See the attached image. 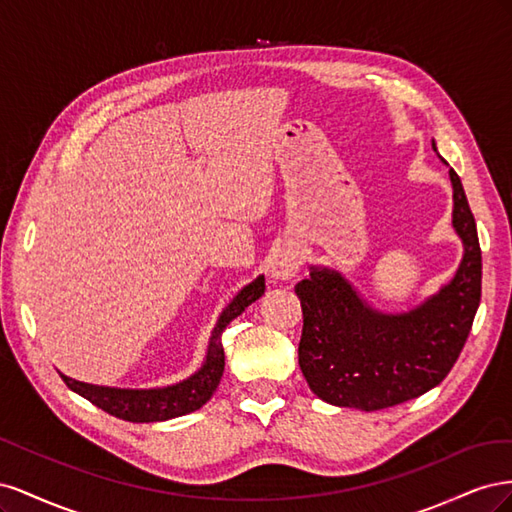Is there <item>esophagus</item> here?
Segmentation results:
<instances>
[{
    "label": "esophagus",
    "mask_w": 512,
    "mask_h": 512,
    "mask_svg": "<svg viewBox=\"0 0 512 512\" xmlns=\"http://www.w3.org/2000/svg\"><path fill=\"white\" fill-rule=\"evenodd\" d=\"M303 267V254L297 245H282L271 258L269 271L275 277V280H288V277H294Z\"/></svg>",
    "instance_id": "obj_1"
}]
</instances>
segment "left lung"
Masks as SVG:
<instances>
[{
	"label": "left lung",
	"instance_id": "left-lung-1",
	"mask_svg": "<svg viewBox=\"0 0 512 512\" xmlns=\"http://www.w3.org/2000/svg\"><path fill=\"white\" fill-rule=\"evenodd\" d=\"M453 181V226L463 260L436 297L408 314L386 316L363 305L342 275L312 269L294 286L303 309L299 365L320 399L374 412L438 386L457 363L480 303L483 258L459 175Z\"/></svg>",
	"mask_w": 512,
	"mask_h": 512
}]
</instances>
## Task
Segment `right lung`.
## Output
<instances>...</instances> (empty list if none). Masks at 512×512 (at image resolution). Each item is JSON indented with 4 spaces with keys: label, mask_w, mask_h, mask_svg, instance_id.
Returning a JSON list of instances; mask_svg holds the SVG:
<instances>
[{
    "label": "right lung",
    "mask_w": 512,
    "mask_h": 512,
    "mask_svg": "<svg viewBox=\"0 0 512 512\" xmlns=\"http://www.w3.org/2000/svg\"><path fill=\"white\" fill-rule=\"evenodd\" d=\"M265 292V277H258L250 286H245L232 303L224 309L218 324H215L207 361L200 367V371L188 380H183L175 386H166V389H153V391H126V389H108V386H94L79 380H72L64 374H59L61 380L66 382L68 389L83 395L91 404L102 408L104 412L113 414L123 421L132 423H158L168 421V418L183 416L188 412L198 410L205 406L211 395L218 389V384L224 374V346H222V333L228 324L235 320L247 305H252L256 299Z\"/></svg>",
    "instance_id": "1"
}]
</instances>
